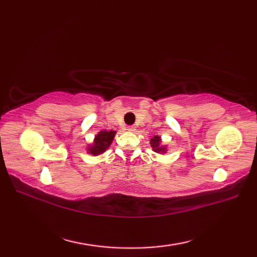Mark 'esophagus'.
Segmentation results:
<instances>
[{
	"label": "esophagus",
	"instance_id": "34e87169",
	"mask_svg": "<svg viewBox=\"0 0 257 257\" xmlns=\"http://www.w3.org/2000/svg\"><path fill=\"white\" fill-rule=\"evenodd\" d=\"M127 129L129 130V132H134V130L136 129V127H135V125H128Z\"/></svg>",
	"mask_w": 257,
	"mask_h": 257
}]
</instances>
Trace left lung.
<instances>
[{
  "instance_id": "obj_1",
  "label": "left lung",
  "mask_w": 257,
  "mask_h": 257,
  "mask_svg": "<svg viewBox=\"0 0 257 257\" xmlns=\"http://www.w3.org/2000/svg\"><path fill=\"white\" fill-rule=\"evenodd\" d=\"M160 143L161 140L159 136H155V137L151 138L150 140V145L156 152H166V148H163L162 146H160Z\"/></svg>"
}]
</instances>
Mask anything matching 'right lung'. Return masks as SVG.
Here are the masks:
<instances>
[{
    "mask_svg": "<svg viewBox=\"0 0 257 257\" xmlns=\"http://www.w3.org/2000/svg\"><path fill=\"white\" fill-rule=\"evenodd\" d=\"M114 134H116V132H112V130H110V132H107V130H105V132H100L96 136L94 144L88 147L89 154L97 156L102 154V152H105L106 149L109 148V146L112 143Z\"/></svg>",
    "mask_w": 257,
    "mask_h": 257,
    "instance_id": "obj_1",
    "label": "right lung"
}]
</instances>
